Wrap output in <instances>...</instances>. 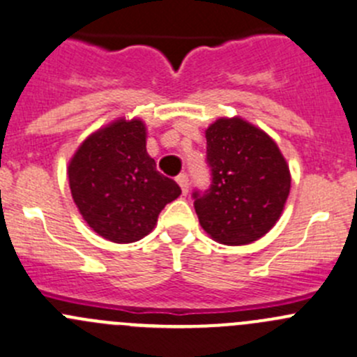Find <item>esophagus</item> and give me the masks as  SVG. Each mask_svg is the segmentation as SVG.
I'll list each match as a JSON object with an SVG mask.
<instances>
[{
  "mask_svg": "<svg viewBox=\"0 0 357 357\" xmlns=\"http://www.w3.org/2000/svg\"><path fill=\"white\" fill-rule=\"evenodd\" d=\"M177 182L183 194L189 192V177H187V174H180L177 177Z\"/></svg>",
  "mask_w": 357,
  "mask_h": 357,
  "instance_id": "esophagus-1",
  "label": "esophagus"
}]
</instances>
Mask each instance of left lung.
<instances>
[{
  "label": "left lung",
  "instance_id": "1",
  "mask_svg": "<svg viewBox=\"0 0 357 357\" xmlns=\"http://www.w3.org/2000/svg\"><path fill=\"white\" fill-rule=\"evenodd\" d=\"M211 182L194 189L199 224L222 245H248L271 231L290 194V170L276 142L239 118L206 130Z\"/></svg>",
  "mask_w": 357,
  "mask_h": 357
}]
</instances>
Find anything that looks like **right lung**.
Returning a JSON list of instances; mask_svg holds the SVG:
<instances>
[{
  "mask_svg": "<svg viewBox=\"0 0 357 357\" xmlns=\"http://www.w3.org/2000/svg\"><path fill=\"white\" fill-rule=\"evenodd\" d=\"M67 174L86 224L114 243H133L149 234L160 211L182 192L175 180L156 170L140 119H118L88 137Z\"/></svg>",
  "mask_w": 357,
  "mask_h": 357,
  "instance_id": "1",
  "label": "right lung"
}]
</instances>
